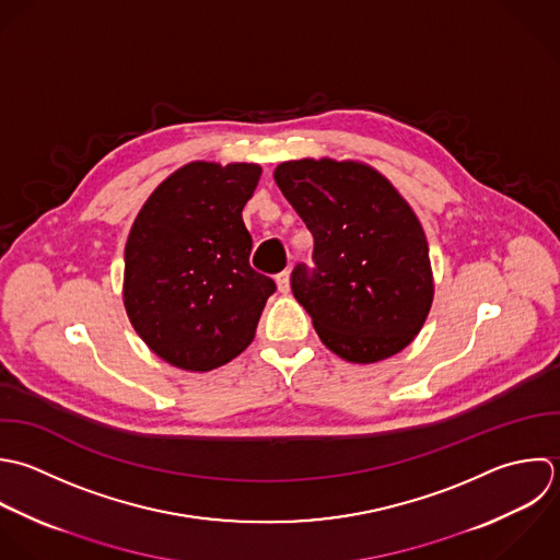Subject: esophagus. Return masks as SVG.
Wrapping results in <instances>:
<instances>
[{
  "mask_svg": "<svg viewBox=\"0 0 560 560\" xmlns=\"http://www.w3.org/2000/svg\"><path fill=\"white\" fill-rule=\"evenodd\" d=\"M275 281H277V288H279L281 294H288V292H290V272H288V270L279 272Z\"/></svg>",
  "mask_w": 560,
  "mask_h": 560,
  "instance_id": "1",
  "label": "esophagus"
}]
</instances>
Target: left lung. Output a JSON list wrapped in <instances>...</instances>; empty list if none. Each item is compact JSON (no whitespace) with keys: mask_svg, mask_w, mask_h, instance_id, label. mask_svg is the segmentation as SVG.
I'll use <instances>...</instances> for the list:
<instances>
[{"mask_svg":"<svg viewBox=\"0 0 560 560\" xmlns=\"http://www.w3.org/2000/svg\"><path fill=\"white\" fill-rule=\"evenodd\" d=\"M275 180L314 235L294 299L323 345L353 364L382 362L421 331L434 277L425 231L395 185L360 161H283Z\"/></svg>","mask_w":560,"mask_h":560,"instance_id":"obj_1","label":"left lung"}]
</instances>
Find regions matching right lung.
Instances as JSON below:
<instances>
[{
	"label": "right lung",
	"instance_id": "add662e5",
	"mask_svg": "<svg viewBox=\"0 0 560 560\" xmlns=\"http://www.w3.org/2000/svg\"><path fill=\"white\" fill-rule=\"evenodd\" d=\"M257 163L191 161L143 202L124 248V307L139 338L167 364L207 373L237 358L275 281L248 264L242 209Z\"/></svg>",
	"mask_w": 560,
	"mask_h": 560
}]
</instances>
